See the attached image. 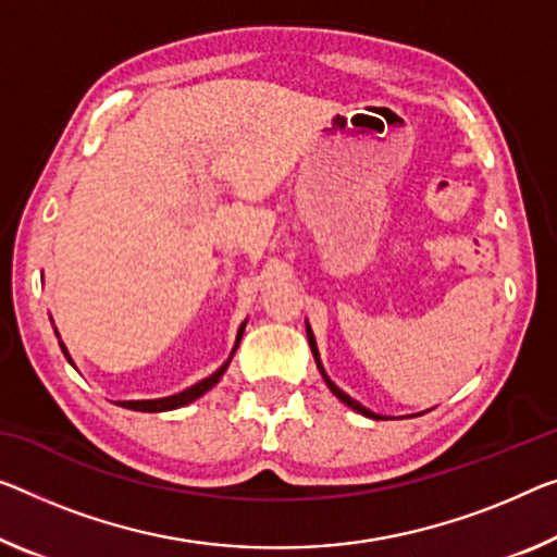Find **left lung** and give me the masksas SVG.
Returning <instances> with one entry per match:
<instances>
[{
    "mask_svg": "<svg viewBox=\"0 0 557 557\" xmlns=\"http://www.w3.org/2000/svg\"><path fill=\"white\" fill-rule=\"evenodd\" d=\"M306 336H308V346H311V354H313V358H315V366H319V373L323 375V381H326V386L331 388V393L333 396H336L341 404H346L348 408H354L356 413H361V416H366V418H373V421H383V418L386 416H379V413H373V410H368L366 406H361L358 404L356 398H350L346 391H341L336 383H333L331 379H329V373H326V368H323V363H321V354H319V346H315V336H313V331H311V326H308V321H306Z\"/></svg>",
    "mask_w": 557,
    "mask_h": 557,
    "instance_id": "left-lung-1",
    "label": "left lung"
}]
</instances>
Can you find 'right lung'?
<instances>
[{"instance_id": "obj_1", "label": "right lung", "mask_w": 557, "mask_h": 557, "mask_svg": "<svg viewBox=\"0 0 557 557\" xmlns=\"http://www.w3.org/2000/svg\"><path fill=\"white\" fill-rule=\"evenodd\" d=\"M244 329H246V321L242 323V326H238L236 344H234V348H231V356L226 358L224 363H221V366L216 368V371H213L211 375H207V379H201L199 383H194V386H189V388H184V391L174 393V396H164V398H147V400H119L116 406H122V408H132V410H141V413H161V410H174V408H182V406H189V404H194L196 398H201L203 393H207V391H211L213 386H216V383L221 381V375L226 373V368H228V363H231V358H234L238 344H242ZM54 333H57V338H59V331H57V329H54ZM59 346H62V354L66 356V361H70V363L74 366L72 356H70V350H66V346H64V341H59Z\"/></svg>"}]
</instances>
